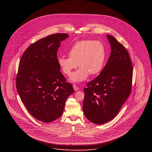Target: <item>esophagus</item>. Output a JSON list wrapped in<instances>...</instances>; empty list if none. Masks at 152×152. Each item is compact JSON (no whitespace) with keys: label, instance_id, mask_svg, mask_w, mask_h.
I'll use <instances>...</instances> for the list:
<instances>
[{"label":"esophagus","instance_id":"esophagus-1","mask_svg":"<svg viewBox=\"0 0 152 152\" xmlns=\"http://www.w3.org/2000/svg\"><path fill=\"white\" fill-rule=\"evenodd\" d=\"M73 89H74V90L75 91H78L79 89V88L77 87V86H76V85H75V84L73 86Z\"/></svg>","mask_w":152,"mask_h":152}]
</instances>
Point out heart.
<instances>
[{
    "label": "heart",
    "instance_id": "b5f03b06",
    "mask_svg": "<svg viewBox=\"0 0 152 152\" xmlns=\"http://www.w3.org/2000/svg\"><path fill=\"white\" fill-rule=\"evenodd\" d=\"M69 57L58 58V65L63 73L69 76L77 66L79 69L73 73L70 80L79 83L87 79L89 75L101 72L105 60V48L99 40H83L76 42L68 52Z\"/></svg>",
    "mask_w": 152,
    "mask_h": 152
}]
</instances>
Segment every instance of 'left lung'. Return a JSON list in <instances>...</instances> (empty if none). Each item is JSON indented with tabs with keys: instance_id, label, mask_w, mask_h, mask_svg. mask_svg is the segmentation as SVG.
I'll return each mask as SVG.
<instances>
[{
	"instance_id": "1",
	"label": "left lung",
	"mask_w": 152,
	"mask_h": 152,
	"mask_svg": "<svg viewBox=\"0 0 152 152\" xmlns=\"http://www.w3.org/2000/svg\"><path fill=\"white\" fill-rule=\"evenodd\" d=\"M107 36L111 47L108 61L100 75L84 89V115L96 124L115 118L132 90L133 65L129 55L113 36Z\"/></svg>"
}]
</instances>
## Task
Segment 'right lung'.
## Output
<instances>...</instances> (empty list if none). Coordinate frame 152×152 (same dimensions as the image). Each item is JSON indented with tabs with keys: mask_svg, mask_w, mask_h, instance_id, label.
<instances>
[{
	"mask_svg": "<svg viewBox=\"0 0 152 152\" xmlns=\"http://www.w3.org/2000/svg\"><path fill=\"white\" fill-rule=\"evenodd\" d=\"M66 34H55L32 44L19 61L16 87L29 113L43 123L62 115L68 97L74 92L60 71L57 58L60 42Z\"/></svg>",
	"mask_w": 152,
	"mask_h": 152,
	"instance_id": "right-lung-1",
	"label": "right lung"
}]
</instances>
